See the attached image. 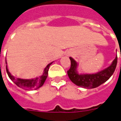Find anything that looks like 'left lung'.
I'll list each match as a JSON object with an SVG mask.
<instances>
[{
  "mask_svg": "<svg viewBox=\"0 0 121 121\" xmlns=\"http://www.w3.org/2000/svg\"><path fill=\"white\" fill-rule=\"evenodd\" d=\"M71 66L67 71L70 80L77 86L86 88L97 87L105 82L114 73L117 63V56L114 60L112 63L108 68L95 74H78L77 72V63L73 59L70 57Z\"/></svg>",
  "mask_w": 121,
  "mask_h": 121,
  "instance_id": "1",
  "label": "left lung"
}]
</instances>
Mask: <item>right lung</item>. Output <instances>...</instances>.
Segmentation results:
<instances>
[{
	"label": "right lung",
	"mask_w": 121,
	"mask_h": 121,
	"mask_svg": "<svg viewBox=\"0 0 121 121\" xmlns=\"http://www.w3.org/2000/svg\"><path fill=\"white\" fill-rule=\"evenodd\" d=\"M52 63H49L46 66V67L44 68V73L41 77L33 78V79H21V78H15L14 77L11 75V74L9 72L8 69L7 68V66L6 71L9 77L10 78V80L12 82H14L18 86H19L23 89H26V90H33V89L39 88L43 85L44 83L48 77L49 67Z\"/></svg>",
	"instance_id": "right-lung-1"
}]
</instances>
